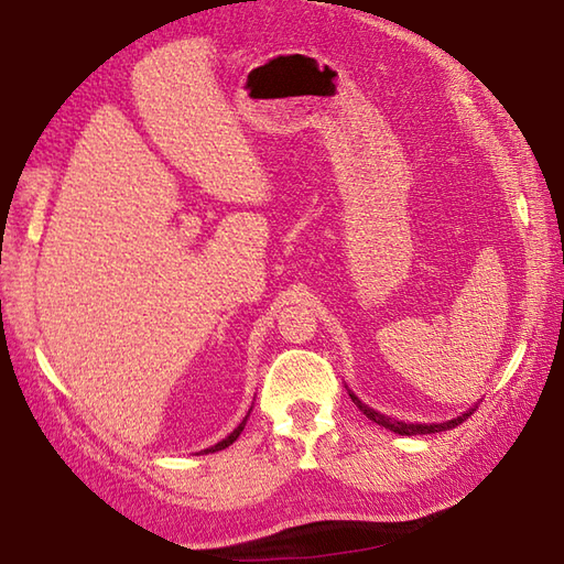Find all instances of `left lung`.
<instances>
[{
	"label": "left lung",
	"instance_id": "8db88e82",
	"mask_svg": "<svg viewBox=\"0 0 564 564\" xmlns=\"http://www.w3.org/2000/svg\"><path fill=\"white\" fill-rule=\"evenodd\" d=\"M350 397H352V402L357 404V409H360V412H362L367 419H372L375 424H380V426L389 429V432H394V434H402V436L446 432V429H454V426H458V424H464L466 419L470 416V412H468V414H460L458 419H452V422H444V424H404V422H397V419H389V416H384V414H380V412H375V409H370V406H367V404H362L360 399H357L355 394H350Z\"/></svg>",
	"mask_w": 564,
	"mask_h": 564
}]
</instances>
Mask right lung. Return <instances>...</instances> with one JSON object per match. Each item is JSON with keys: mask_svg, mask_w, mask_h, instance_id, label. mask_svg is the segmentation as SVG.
<instances>
[{"mask_svg": "<svg viewBox=\"0 0 564 564\" xmlns=\"http://www.w3.org/2000/svg\"><path fill=\"white\" fill-rule=\"evenodd\" d=\"M243 426H247V419H243V422L237 426V429H234V432L227 436V438H224V442H219V444H214L212 448H207V452H204V454H214V452H221V448H227V446H231L234 442H237V438H239V434L243 432Z\"/></svg>", "mask_w": 564, "mask_h": 564, "instance_id": "add662e5", "label": "right lung"}]
</instances>
